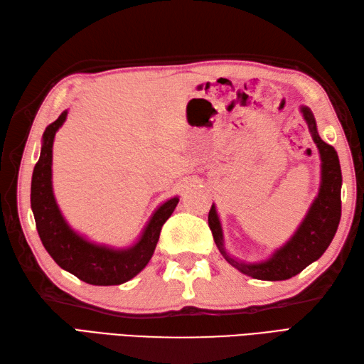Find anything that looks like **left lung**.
I'll list each match as a JSON object with an SVG mask.
<instances>
[{
    "instance_id": "left-lung-1",
    "label": "left lung",
    "mask_w": 364,
    "mask_h": 364,
    "mask_svg": "<svg viewBox=\"0 0 364 364\" xmlns=\"http://www.w3.org/2000/svg\"><path fill=\"white\" fill-rule=\"evenodd\" d=\"M310 134L321 157V185L318 196L310 205L303 223L289 241L261 262H242L232 258L224 247V236L218 211L213 203L208 225L220 255L241 273L262 281H284L303 272L309 264L320 259L336 233L341 218V166L335 148L321 140L316 122L307 106H301Z\"/></svg>"
}]
</instances>
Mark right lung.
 Here are the masks:
<instances>
[{
    "mask_svg": "<svg viewBox=\"0 0 364 364\" xmlns=\"http://www.w3.org/2000/svg\"><path fill=\"white\" fill-rule=\"evenodd\" d=\"M68 111L50 123L43 134L41 153L33 168L31 207L44 249L61 269L92 286H117L134 278L151 259L162 225L171 216L179 198H171L149 219L139 241L128 249L115 250L86 241L68 225L52 191V146Z\"/></svg>",
    "mask_w": 364,
    "mask_h": 364,
    "instance_id": "obj_1",
    "label": "right lung"
}]
</instances>
